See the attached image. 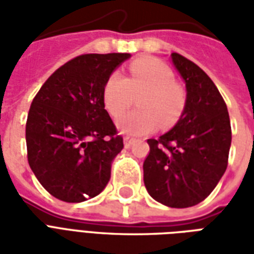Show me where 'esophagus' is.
<instances>
[{"label":"esophagus","mask_w":254,"mask_h":254,"mask_svg":"<svg viewBox=\"0 0 254 254\" xmlns=\"http://www.w3.org/2000/svg\"><path fill=\"white\" fill-rule=\"evenodd\" d=\"M133 143H134V138L130 137V136H125V137H124V144H125L127 148H129Z\"/></svg>","instance_id":"34e87169"}]
</instances>
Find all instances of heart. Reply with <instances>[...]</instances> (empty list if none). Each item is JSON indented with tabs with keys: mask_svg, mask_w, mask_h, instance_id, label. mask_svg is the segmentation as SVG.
Wrapping results in <instances>:
<instances>
[{
	"mask_svg": "<svg viewBox=\"0 0 254 254\" xmlns=\"http://www.w3.org/2000/svg\"><path fill=\"white\" fill-rule=\"evenodd\" d=\"M127 78L120 72L111 73L103 87V100L111 116H119L139 98L138 111L117 118L120 132L129 136H144L162 125L174 127L185 109V91L174 81V74L166 64L156 58L136 60L129 67Z\"/></svg>",
	"mask_w": 254,
	"mask_h": 254,
	"instance_id": "1",
	"label": "heart"
}]
</instances>
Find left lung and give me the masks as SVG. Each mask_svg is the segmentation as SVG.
Listing matches in <instances>:
<instances>
[{
  "mask_svg": "<svg viewBox=\"0 0 254 254\" xmlns=\"http://www.w3.org/2000/svg\"><path fill=\"white\" fill-rule=\"evenodd\" d=\"M171 61L185 81V109L173 129L147 140L144 185L158 202L188 208L209 196L227 169L231 127L227 106L207 73L178 53Z\"/></svg>",
  "mask_w": 254,
  "mask_h": 254,
  "instance_id": "1",
  "label": "left lung"
}]
</instances>
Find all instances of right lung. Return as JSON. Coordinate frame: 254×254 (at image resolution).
<instances>
[{
    "label": "right lung",
    "instance_id": "right-lung-1",
    "mask_svg": "<svg viewBox=\"0 0 254 254\" xmlns=\"http://www.w3.org/2000/svg\"><path fill=\"white\" fill-rule=\"evenodd\" d=\"M127 53L84 54L58 67L31 103L25 141L31 170L52 196L81 202L98 196L124 148L105 109L106 80Z\"/></svg>",
    "mask_w": 254,
    "mask_h": 254
}]
</instances>
